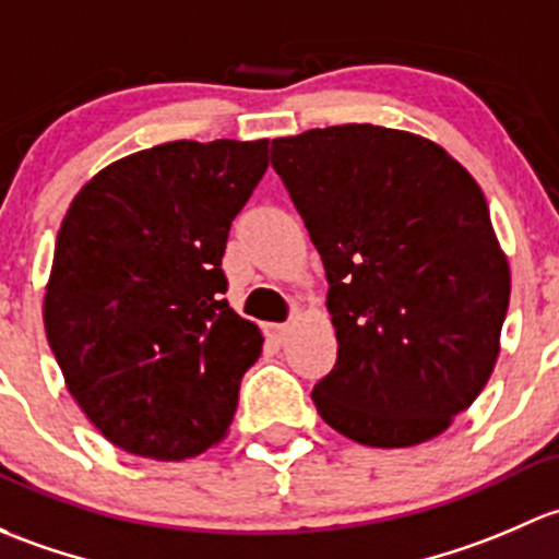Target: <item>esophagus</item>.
<instances>
[{
    "instance_id": "obj_1",
    "label": "esophagus",
    "mask_w": 559,
    "mask_h": 559,
    "mask_svg": "<svg viewBox=\"0 0 559 559\" xmlns=\"http://www.w3.org/2000/svg\"><path fill=\"white\" fill-rule=\"evenodd\" d=\"M287 331H290V325H269V336H272L277 344L285 342Z\"/></svg>"
}]
</instances>
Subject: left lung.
<instances>
[{
	"label": "left lung",
	"mask_w": 559,
	"mask_h": 559,
	"mask_svg": "<svg viewBox=\"0 0 559 559\" xmlns=\"http://www.w3.org/2000/svg\"><path fill=\"white\" fill-rule=\"evenodd\" d=\"M272 166L331 285L320 417L382 450L436 439L490 379L509 309L481 188L436 142L371 123L282 136Z\"/></svg>",
	"instance_id": "left-lung-1"
}]
</instances>
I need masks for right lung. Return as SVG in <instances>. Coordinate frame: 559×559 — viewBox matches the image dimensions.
Segmentation results:
<instances>
[{"instance_id":"right-lung-1","label":"right lung","mask_w":559,"mask_h":559,"mask_svg":"<svg viewBox=\"0 0 559 559\" xmlns=\"http://www.w3.org/2000/svg\"><path fill=\"white\" fill-rule=\"evenodd\" d=\"M266 166L269 140L166 142L69 204L45 333L72 399L123 452L186 460L226 436L263 336L223 298L221 261Z\"/></svg>"}]
</instances>
